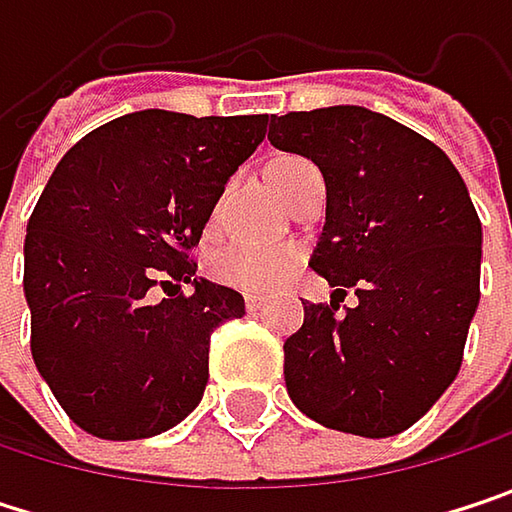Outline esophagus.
Wrapping results in <instances>:
<instances>
[{"mask_svg":"<svg viewBox=\"0 0 512 512\" xmlns=\"http://www.w3.org/2000/svg\"><path fill=\"white\" fill-rule=\"evenodd\" d=\"M263 305H266V296H255V293H249V296H246V308H249L252 314L263 311Z\"/></svg>","mask_w":512,"mask_h":512,"instance_id":"esophagus-1","label":"esophagus"}]
</instances>
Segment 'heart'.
I'll return each mask as SVG.
<instances>
[{
    "mask_svg": "<svg viewBox=\"0 0 512 512\" xmlns=\"http://www.w3.org/2000/svg\"><path fill=\"white\" fill-rule=\"evenodd\" d=\"M311 162L302 156H281L272 162L269 177L278 195L287 192L290 180L296 171L308 168ZM302 260L299 246L293 243H275V246H260V243H228L213 249L207 257V272L216 284L234 287L243 293H266L278 287Z\"/></svg>",
    "mask_w": 512,
    "mask_h": 512,
    "instance_id": "b5f03b06",
    "label": "heart"
}]
</instances>
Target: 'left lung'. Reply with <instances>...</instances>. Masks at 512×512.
Wrapping results in <instances>:
<instances>
[{
	"mask_svg": "<svg viewBox=\"0 0 512 512\" xmlns=\"http://www.w3.org/2000/svg\"><path fill=\"white\" fill-rule=\"evenodd\" d=\"M269 142L326 180L311 255L341 299L305 305L284 382L317 424L364 439L412 427L457 379L480 302V219L460 171L421 133L361 106L272 115ZM347 286L359 305L337 317Z\"/></svg>",
	"mask_w": 512,
	"mask_h": 512,
	"instance_id": "left-lung-1",
	"label": "left lung"
}]
</instances>
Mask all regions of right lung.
Here are the masks:
<instances>
[{
  "label": "right lung",
  "mask_w": 512,
  "mask_h": 512,
  "mask_svg": "<svg viewBox=\"0 0 512 512\" xmlns=\"http://www.w3.org/2000/svg\"><path fill=\"white\" fill-rule=\"evenodd\" d=\"M266 118L145 109L55 165L26 225L23 290L35 367L85 433L148 439L201 403L210 335L246 302L198 278L189 252ZM180 283L193 284L189 297ZM154 286L175 293L154 303Z\"/></svg>",
  "instance_id": "add662e5"
}]
</instances>
